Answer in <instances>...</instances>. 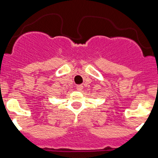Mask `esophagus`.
<instances>
[{
    "instance_id": "1",
    "label": "esophagus",
    "mask_w": 158,
    "mask_h": 158,
    "mask_svg": "<svg viewBox=\"0 0 158 158\" xmlns=\"http://www.w3.org/2000/svg\"><path fill=\"white\" fill-rule=\"evenodd\" d=\"M82 89H83L82 85H78L77 86H76V89H77L78 91H82Z\"/></svg>"
}]
</instances>
